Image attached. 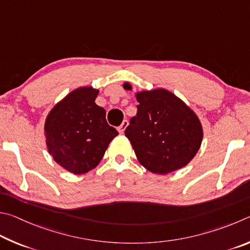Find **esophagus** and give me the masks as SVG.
<instances>
[{"mask_svg": "<svg viewBox=\"0 0 250 250\" xmlns=\"http://www.w3.org/2000/svg\"><path fill=\"white\" fill-rule=\"evenodd\" d=\"M127 126H128V121L127 120H124V121H123L122 124L120 125V127H118V132H120L121 134H123V133H124V130L126 129V127H127Z\"/></svg>", "mask_w": 250, "mask_h": 250, "instance_id": "34e87169", "label": "esophagus"}]
</instances>
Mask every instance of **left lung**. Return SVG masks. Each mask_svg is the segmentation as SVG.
<instances>
[{
	"label": "left lung",
	"mask_w": 250,
	"mask_h": 250,
	"mask_svg": "<svg viewBox=\"0 0 250 250\" xmlns=\"http://www.w3.org/2000/svg\"><path fill=\"white\" fill-rule=\"evenodd\" d=\"M124 87L130 90L129 83ZM137 114L125 129L139 163L158 174L185 167L200 149L203 138L198 116L185 102L164 89L136 94Z\"/></svg>",
	"instance_id": "obj_1"
}]
</instances>
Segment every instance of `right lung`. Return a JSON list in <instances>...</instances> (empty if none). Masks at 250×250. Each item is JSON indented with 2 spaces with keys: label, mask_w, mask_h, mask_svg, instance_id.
Returning <instances> with one entry per match:
<instances>
[{
  "label": "right lung",
  "mask_w": 250,
  "mask_h": 250,
  "mask_svg": "<svg viewBox=\"0 0 250 250\" xmlns=\"http://www.w3.org/2000/svg\"><path fill=\"white\" fill-rule=\"evenodd\" d=\"M99 90L83 86L55 105L45 123L48 151L61 167L74 174L89 172L100 164L108 144L117 136L106 112L95 104Z\"/></svg>",
  "instance_id": "right-lung-1"
}]
</instances>
